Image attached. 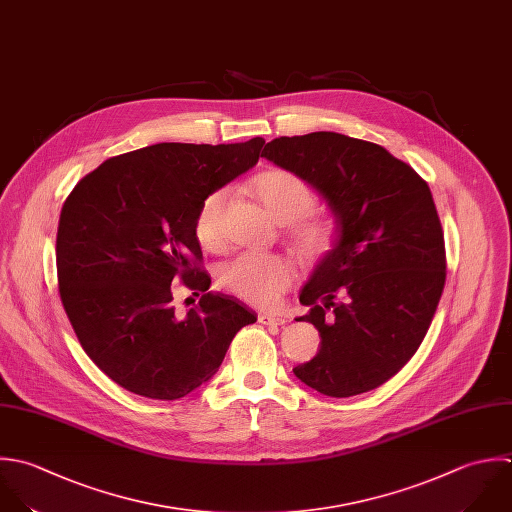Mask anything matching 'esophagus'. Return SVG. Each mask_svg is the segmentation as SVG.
I'll use <instances>...</instances> for the list:
<instances>
[{"instance_id": "esophagus-1", "label": "esophagus", "mask_w": 512, "mask_h": 512, "mask_svg": "<svg viewBox=\"0 0 512 512\" xmlns=\"http://www.w3.org/2000/svg\"><path fill=\"white\" fill-rule=\"evenodd\" d=\"M257 321H259L261 325H283V323H285L283 319H279V317H275V315H271V313H259V315H257Z\"/></svg>"}]
</instances>
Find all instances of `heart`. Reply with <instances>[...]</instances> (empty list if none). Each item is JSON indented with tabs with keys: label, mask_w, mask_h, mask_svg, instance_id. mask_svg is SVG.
I'll return each instance as SVG.
<instances>
[{
	"label": "heart",
	"mask_w": 512,
	"mask_h": 512,
	"mask_svg": "<svg viewBox=\"0 0 512 512\" xmlns=\"http://www.w3.org/2000/svg\"><path fill=\"white\" fill-rule=\"evenodd\" d=\"M249 189L267 213L285 225L289 243L303 259L319 261L337 249L341 225L333 215L315 213L317 193L307 181L291 171L269 169L259 173ZM225 197V191H213L201 201L195 215V237L209 251L223 247L221 215ZM293 275V263L287 257L269 253H239L221 263L217 271L219 285L227 293L255 307H275L291 287Z\"/></svg>",
	"instance_id": "b5f03b06"
}]
</instances>
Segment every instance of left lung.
<instances>
[{
    "label": "left lung",
    "mask_w": 512,
    "mask_h": 512,
    "mask_svg": "<svg viewBox=\"0 0 512 512\" xmlns=\"http://www.w3.org/2000/svg\"><path fill=\"white\" fill-rule=\"evenodd\" d=\"M261 157L325 197L341 225L299 301L321 337L293 369L327 397H353L395 377L423 343L447 279L441 219L427 181L385 147L333 131L277 137Z\"/></svg>",
    "instance_id": "1"
}]
</instances>
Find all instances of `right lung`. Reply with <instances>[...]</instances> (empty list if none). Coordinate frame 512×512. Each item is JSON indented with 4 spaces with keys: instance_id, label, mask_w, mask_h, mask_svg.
I'll list each match as a JSON object with an SVG mask.
<instances>
[{
    "instance_id": "right-lung-1",
    "label": "right lung",
    "mask_w": 512,
    "mask_h": 512,
    "mask_svg": "<svg viewBox=\"0 0 512 512\" xmlns=\"http://www.w3.org/2000/svg\"><path fill=\"white\" fill-rule=\"evenodd\" d=\"M263 137L229 145L157 143L103 161L61 207L59 297L87 357L119 387L175 401L207 383L257 315L207 291L193 231L201 201L259 161ZM179 280L200 303L179 318Z\"/></svg>"
}]
</instances>
